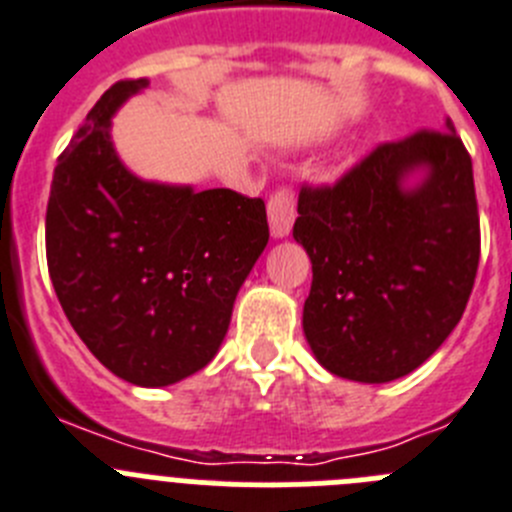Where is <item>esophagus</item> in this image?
Here are the masks:
<instances>
[{
	"label": "esophagus",
	"instance_id": "esophagus-1",
	"mask_svg": "<svg viewBox=\"0 0 512 512\" xmlns=\"http://www.w3.org/2000/svg\"><path fill=\"white\" fill-rule=\"evenodd\" d=\"M267 219H270V232L275 239L288 237L293 222H296V199L290 188H280L267 201Z\"/></svg>",
	"mask_w": 512,
	"mask_h": 512
}]
</instances>
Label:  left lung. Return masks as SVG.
<instances>
[{
  "instance_id": "obj_1",
  "label": "left lung",
  "mask_w": 512,
  "mask_h": 512,
  "mask_svg": "<svg viewBox=\"0 0 512 512\" xmlns=\"http://www.w3.org/2000/svg\"><path fill=\"white\" fill-rule=\"evenodd\" d=\"M293 237L311 257L303 334L321 367L390 382L423 365L462 319L480 262L472 158L451 119L303 188Z\"/></svg>"
}]
</instances>
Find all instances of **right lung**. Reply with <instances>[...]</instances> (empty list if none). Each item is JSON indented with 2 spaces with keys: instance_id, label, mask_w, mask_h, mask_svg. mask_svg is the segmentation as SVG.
I'll list each match as a JSON object with an SVG mask.
<instances>
[{
  "instance_id": "add662e5",
  "label": "right lung",
  "mask_w": 512,
  "mask_h": 512,
  "mask_svg": "<svg viewBox=\"0 0 512 512\" xmlns=\"http://www.w3.org/2000/svg\"><path fill=\"white\" fill-rule=\"evenodd\" d=\"M147 78L104 91L53 173L45 252L55 296L101 365L165 388L214 359L234 298L267 245L265 201L142 181L112 117Z\"/></svg>"
}]
</instances>
